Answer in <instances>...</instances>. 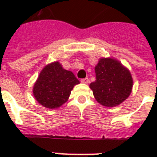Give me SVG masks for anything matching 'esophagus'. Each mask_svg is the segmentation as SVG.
I'll return each instance as SVG.
<instances>
[{
  "instance_id": "1",
  "label": "esophagus",
  "mask_w": 157,
  "mask_h": 157,
  "mask_svg": "<svg viewBox=\"0 0 157 157\" xmlns=\"http://www.w3.org/2000/svg\"><path fill=\"white\" fill-rule=\"evenodd\" d=\"M81 82L82 83H88L89 82V79L87 77H86V78H83V79H81Z\"/></svg>"
}]
</instances>
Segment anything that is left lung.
Wrapping results in <instances>:
<instances>
[{
	"label": "left lung",
	"instance_id": "obj_1",
	"mask_svg": "<svg viewBox=\"0 0 157 157\" xmlns=\"http://www.w3.org/2000/svg\"><path fill=\"white\" fill-rule=\"evenodd\" d=\"M96 81L90 84L96 100L106 107H114L131 93L130 72L113 59H101L95 67Z\"/></svg>",
	"mask_w": 157,
	"mask_h": 157
}]
</instances>
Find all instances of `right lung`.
I'll use <instances>...</instances> for the list:
<instances>
[{"mask_svg":"<svg viewBox=\"0 0 157 157\" xmlns=\"http://www.w3.org/2000/svg\"><path fill=\"white\" fill-rule=\"evenodd\" d=\"M80 82L59 62L46 65L40 72L33 86L36 100L48 109H56L68 100L74 86Z\"/></svg>","mask_w":157,"mask_h":157,"instance_id":"add662e5","label":"right lung"}]
</instances>
